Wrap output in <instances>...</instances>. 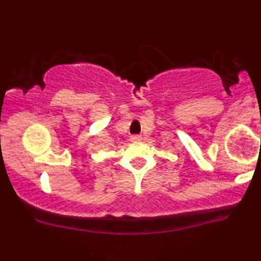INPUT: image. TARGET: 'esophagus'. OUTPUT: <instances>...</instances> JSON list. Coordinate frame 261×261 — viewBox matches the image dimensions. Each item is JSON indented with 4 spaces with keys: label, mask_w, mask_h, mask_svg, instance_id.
Wrapping results in <instances>:
<instances>
[{
    "label": "esophagus",
    "mask_w": 261,
    "mask_h": 261,
    "mask_svg": "<svg viewBox=\"0 0 261 261\" xmlns=\"http://www.w3.org/2000/svg\"><path fill=\"white\" fill-rule=\"evenodd\" d=\"M130 141L131 142H137V141H141V136L140 135H134V136H131Z\"/></svg>",
    "instance_id": "esophagus-1"
}]
</instances>
